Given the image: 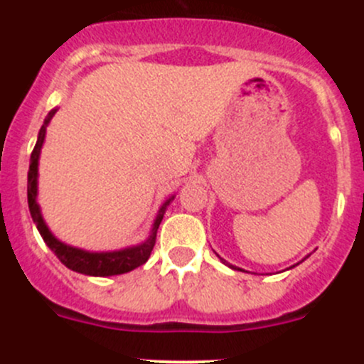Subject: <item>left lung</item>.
Returning <instances> with one entry per match:
<instances>
[{
  "label": "left lung",
  "instance_id": "1",
  "mask_svg": "<svg viewBox=\"0 0 364 364\" xmlns=\"http://www.w3.org/2000/svg\"><path fill=\"white\" fill-rule=\"evenodd\" d=\"M308 257H310V255H306V257H304V259H308ZM218 259H220V260H222V262H223V264H225V266H229V267H230V269H237V271H243V269H241V267H236V266H232V264L225 262V260H223V259H222V257H220V255H218ZM304 259H303V260H304ZM303 260H299V262H303ZM299 262H297V264H299ZM297 264H294V266H291V267H289V269H292V267H296V266H297Z\"/></svg>",
  "mask_w": 364,
  "mask_h": 364
}]
</instances>
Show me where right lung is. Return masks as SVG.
I'll return each instance as SVG.
<instances>
[{
    "instance_id": "obj_1",
    "label": "right lung",
    "mask_w": 364,
    "mask_h": 364,
    "mask_svg": "<svg viewBox=\"0 0 364 364\" xmlns=\"http://www.w3.org/2000/svg\"><path fill=\"white\" fill-rule=\"evenodd\" d=\"M58 112V107L53 109L43 119L42 128L38 132V139H36L35 149L31 153V159H29V171H28V205L29 213H31V218L35 222L36 229H38L40 236L43 237L47 247L54 252V255L68 267V269L75 271V273L87 274V277H114V274H123L128 271L135 269V267L142 266L146 260L151 255L153 247H155L156 240V230H159L161 218H164L165 211H167V205L174 200L176 196H171L164 204L160 205L159 213H156V218L153 222L151 232L146 237V241L142 243L134 245V247L121 248V250H112V252H90L82 250V248L72 247V245L63 243V241L58 240L50 229L47 227L46 220L42 216V209L38 204V161H40V151H42V146L46 142V134L47 127H49L50 119L54 117V114Z\"/></svg>"
}]
</instances>
